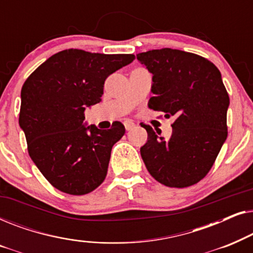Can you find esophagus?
I'll use <instances>...</instances> for the list:
<instances>
[{
	"instance_id": "1",
	"label": "esophagus",
	"mask_w": 253,
	"mask_h": 253,
	"mask_svg": "<svg viewBox=\"0 0 253 253\" xmlns=\"http://www.w3.org/2000/svg\"><path fill=\"white\" fill-rule=\"evenodd\" d=\"M124 126H126V131H130V130H132L134 126H136V124H134L132 121L126 120V121H124Z\"/></svg>"
}]
</instances>
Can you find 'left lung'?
<instances>
[{"mask_svg":"<svg viewBox=\"0 0 253 253\" xmlns=\"http://www.w3.org/2000/svg\"><path fill=\"white\" fill-rule=\"evenodd\" d=\"M153 75L148 107L175 117L169 139L152 126L140 154L147 170L161 184L186 188L209 174L228 136L229 95L221 74L207 58L171 48L139 53Z\"/></svg>","mask_w":253,"mask_h":253,"instance_id":"left-lung-1","label":"left lung"}]
</instances>
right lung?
Listing matches in <instances>:
<instances>
[{
	"label": "right lung",
	"mask_w": 253,
	"mask_h": 253,
	"mask_svg": "<svg viewBox=\"0 0 253 253\" xmlns=\"http://www.w3.org/2000/svg\"><path fill=\"white\" fill-rule=\"evenodd\" d=\"M133 60L132 54L71 48L50 56L24 83L19 126L31 159L54 188L82 196L105 181L112 147L126 127L119 121L108 130L85 126L84 113L101 101L107 77Z\"/></svg>",
	"instance_id": "1"
}]
</instances>
